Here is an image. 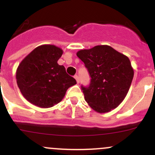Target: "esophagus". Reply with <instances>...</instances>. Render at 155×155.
Returning a JSON list of instances; mask_svg holds the SVG:
<instances>
[{"instance_id":"1","label":"esophagus","mask_w":155,"mask_h":155,"mask_svg":"<svg viewBox=\"0 0 155 155\" xmlns=\"http://www.w3.org/2000/svg\"><path fill=\"white\" fill-rule=\"evenodd\" d=\"M74 79H75L76 80V82H77V84L79 83V76H78L77 75H75L74 76Z\"/></svg>"}]
</instances>
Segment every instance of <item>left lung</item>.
I'll return each mask as SVG.
<instances>
[{
  "label": "left lung",
  "instance_id": "1",
  "mask_svg": "<svg viewBox=\"0 0 155 155\" xmlns=\"http://www.w3.org/2000/svg\"><path fill=\"white\" fill-rule=\"evenodd\" d=\"M91 77L81 86L85 101L94 111L106 113L116 108L127 95L134 75L127 56L108 45H98L76 53Z\"/></svg>",
  "mask_w": 155,
  "mask_h": 155
}]
</instances>
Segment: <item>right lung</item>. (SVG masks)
<instances>
[{"instance_id": "obj_1", "label": "right lung", "mask_w": 155, "mask_h": 155, "mask_svg": "<svg viewBox=\"0 0 155 155\" xmlns=\"http://www.w3.org/2000/svg\"><path fill=\"white\" fill-rule=\"evenodd\" d=\"M63 49L51 44L36 47L19 63L16 79L27 101L40 108H50L63 99L67 90L76 84L63 65L58 63Z\"/></svg>"}]
</instances>
